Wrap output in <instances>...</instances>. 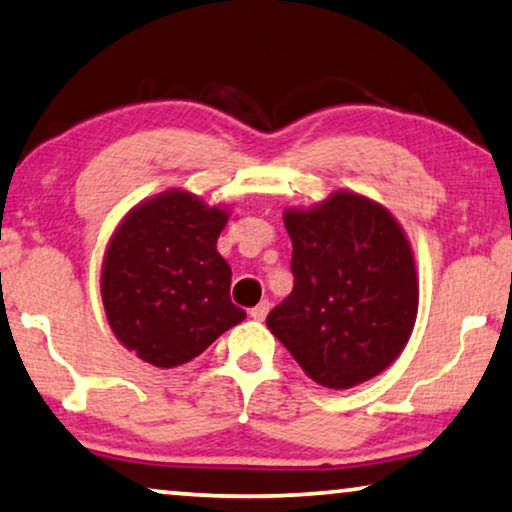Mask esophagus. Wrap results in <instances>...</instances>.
Listing matches in <instances>:
<instances>
[{
  "label": "esophagus",
  "mask_w": 512,
  "mask_h": 512,
  "mask_svg": "<svg viewBox=\"0 0 512 512\" xmlns=\"http://www.w3.org/2000/svg\"><path fill=\"white\" fill-rule=\"evenodd\" d=\"M269 308H271L269 301H259L255 308H250V318H253V320H264L266 313H269Z\"/></svg>",
  "instance_id": "1"
}]
</instances>
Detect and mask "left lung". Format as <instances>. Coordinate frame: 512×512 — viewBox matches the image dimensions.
Returning <instances> with one entry per match:
<instances>
[{
	"label": "left lung",
	"instance_id": "obj_1",
	"mask_svg": "<svg viewBox=\"0 0 512 512\" xmlns=\"http://www.w3.org/2000/svg\"><path fill=\"white\" fill-rule=\"evenodd\" d=\"M294 287L266 327L308 378L348 390L385 371L417 318V273L394 215L355 192L285 211Z\"/></svg>",
	"mask_w": 512,
	"mask_h": 512
}]
</instances>
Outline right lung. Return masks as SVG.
<instances>
[{
  "label": "right lung",
  "mask_w": 512,
  "mask_h": 512,
  "mask_svg": "<svg viewBox=\"0 0 512 512\" xmlns=\"http://www.w3.org/2000/svg\"><path fill=\"white\" fill-rule=\"evenodd\" d=\"M227 211L183 190L132 208L102 264V301L118 341L143 362L174 369L246 318L232 304V269L215 248Z\"/></svg>",
  "instance_id": "obj_1"
}]
</instances>
